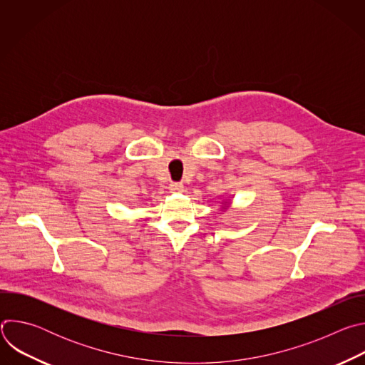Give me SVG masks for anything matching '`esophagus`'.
Masks as SVG:
<instances>
[{
	"mask_svg": "<svg viewBox=\"0 0 365 365\" xmlns=\"http://www.w3.org/2000/svg\"><path fill=\"white\" fill-rule=\"evenodd\" d=\"M183 183L182 182H172L170 185H169V190L170 192H182L183 190Z\"/></svg>",
	"mask_w": 365,
	"mask_h": 365,
	"instance_id": "esophagus-1",
	"label": "esophagus"
}]
</instances>
